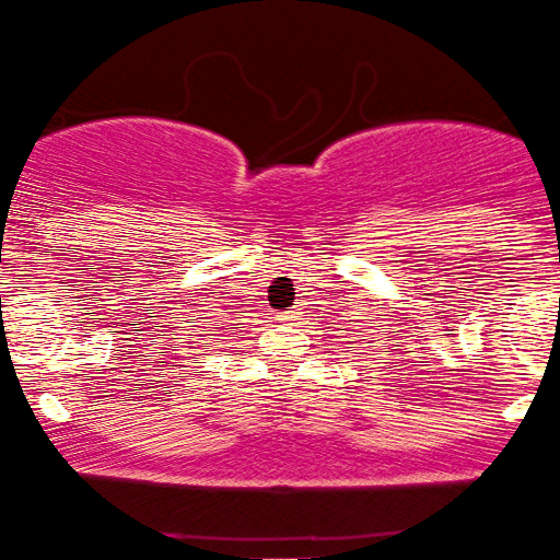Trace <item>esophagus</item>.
Listing matches in <instances>:
<instances>
[{
  "mask_svg": "<svg viewBox=\"0 0 560 560\" xmlns=\"http://www.w3.org/2000/svg\"><path fill=\"white\" fill-rule=\"evenodd\" d=\"M282 317H285V319H293V317H296V312L291 310V312H285V314H282Z\"/></svg>",
  "mask_w": 560,
  "mask_h": 560,
  "instance_id": "34e87169",
  "label": "esophagus"
}]
</instances>
